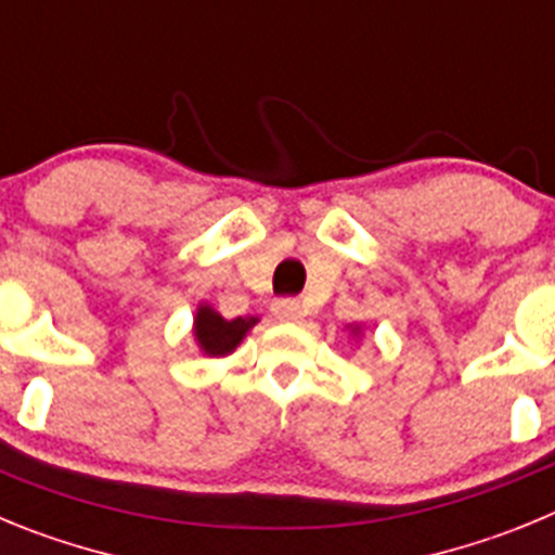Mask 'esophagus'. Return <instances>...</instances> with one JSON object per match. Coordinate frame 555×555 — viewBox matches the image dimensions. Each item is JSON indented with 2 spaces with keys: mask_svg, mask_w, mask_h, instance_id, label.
Instances as JSON below:
<instances>
[{
  "mask_svg": "<svg viewBox=\"0 0 555 555\" xmlns=\"http://www.w3.org/2000/svg\"><path fill=\"white\" fill-rule=\"evenodd\" d=\"M272 313L281 322H302V306L297 300H274L272 302Z\"/></svg>",
  "mask_w": 555,
  "mask_h": 555,
  "instance_id": "esophagus-1",
  "label": "esophagus"
}]
</instances>
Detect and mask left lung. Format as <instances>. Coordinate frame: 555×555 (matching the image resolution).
<instances>
[{
	"label": "left lung",
	"instance_id": "8db88e82",
	"mask_svg": "<svg viewBox=\"0 0 555 555\" xmlns=\"http://www.w3.org/2000/svg\"><path fill=\"white\" fill-rule=\"evenodd\" d=\"M347 331H350V336L356 338V341H358V338H361V336H364V325H358V322H352V325H347Z\"/></svg>",
	"mask_w": 555,
	"mask_h": 555
}]
</instances>
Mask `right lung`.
I'll list each match as a JSON object with an SVG mask.
<instances>
[{"instance_id": "add662e5", "label": "right lung", "mask_w": 555, "mask_h": 555, "mask_svg": "<svg viewBox=\"0 0 555 555\" xmlns=\"http://www.w3.org/2000/svg\"><path fill=\"white\" fill-rule=\"evenodd\" d=\"M258 325V317H235V320H224L222 313L210 302H199L194 311V325H191V336L199 352L208 358H224L242 345L247 333Z\"/></svg>"}]
</instances>
